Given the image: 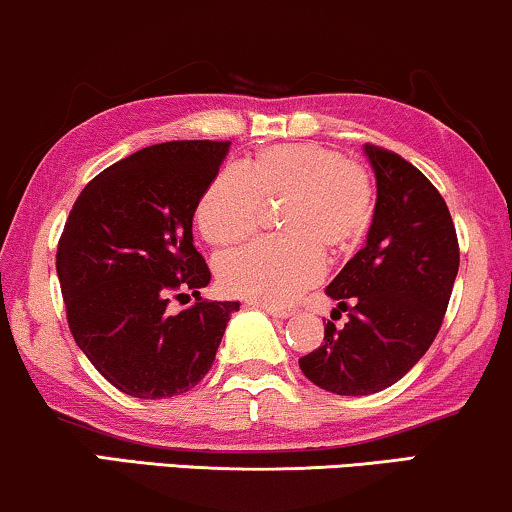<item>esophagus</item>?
Here are the masks:
<instances>
[{
	"label": "esophagus",
	"instance_id": "1",
	"mask_svg": "<svg viewBox=\"0 0 512 512\" xmlns=\"http://www.w3.org/2000/svg\"><path fill=\"white\" fill-rule=\"evenodd\" d=\"M262 308V311H266L269 315H273V318H278V320H285V318H290L292 315V308H276V306H259Z\"/></svg>",
	"mask_w": 512,
	"mask_h": 512
}]
</instances>
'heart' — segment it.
I'll return each instance as SVG.
<instances>
[{
  "mask_svg": "<svg viewBox=\"0 0 512 512\" xmlns=\"http://www.w3.org/2000/svg\"><path fill=\"white\" fill-rule=\"evenodd\" d=\"M278 204L283 239L218 259L222 290L264 306L290 304L320 280V255H345L364 239L376 211V178L331 146H271L241 171H220L201 194L194 222L211 246H234L257 232L264 206Z\"/></svg>",
  "mask_w": 512,
  "mask_h": 512,
  "instance_id": "1",
  "label": "heart"
}]
</instances>
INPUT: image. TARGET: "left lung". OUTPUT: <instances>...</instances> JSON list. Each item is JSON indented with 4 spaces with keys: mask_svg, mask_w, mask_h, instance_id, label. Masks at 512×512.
Here are the masks:
<instances>
[{
    "mask_svg": "<svg viewBox=\"0 0 512 512\" xmlns=\"http://www.w3.org/2000/svg\"><path fill=\"white\" fill-rule=\"evenodd\" d=\"M364 150L378 185L373 222L366 246L325 290L348 320L341 329L327 320L325 343L299 359L311 383L343 397L385 390L420 362L459 271L455 222L441 192L399 153L373 143Z\"/></svg>",
    "mask_w": 512,
    "mask_h": 512,
    "instance_id": "8db88e82",
    "label": "left lung"
}]
</instances>
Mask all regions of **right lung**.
<instances>
[{
  "mask_svg": "<svg viewBox=\"0 0 512 512\" xmlns=\"http://www.w3.org/2000/svg\"><path fill=\"white\" fill-rule=\"evenodd\" d=\"M229 141L157 143L85 185L57 246L71 336L120 392L167 399L211 369L239 301L199 297L211 271L192 243L201 194ZM195 304L168 311L171 296Z\"/></svg>",
  "mask_w": 512,
  "mask_h": 512,
  "instance_id": "1",
  "label": "right lung"
}]
</instances>
